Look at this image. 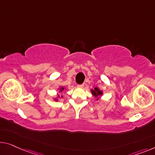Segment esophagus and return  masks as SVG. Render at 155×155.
<instances>
[{"label":"esophagus","mask_w":155,"mask_h":155,"mask_svg":"<svg viewBox=\"0 0 155 155\" xmlns=\"http://www.w3.org/2000/svg\"><path fill=\"white\" fill-rule=\"evenodd\" d=\"M84 86V84H80V85H77V87H80V88H81Z\"/></svg>","instance_id":"1"}]
</instances>
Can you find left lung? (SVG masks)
Segmentation results:
<instances>
[{"label":"left lung","instance_id":"1","mask_svg":"<svg viewBox=\"0 0 155 155\" xmlns=\"http://www.w3.org/2000/svg\"><path fill=\"white\" fill-rule=\"evenodd\" d=\"M91 92H92V95L94 96V97H99V96L102 95V94H103V92L100 91V90L97 87H94V89H92ZM97 100H99V98L97 99Z\"/></svg>","mask_w":155,"mask_h":155}]
</instances>
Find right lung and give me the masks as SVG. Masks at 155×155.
Returning <instances> with one entry per match:
<instances>
[{
  "instance_id": "obj_1",
  "label": "right lung",
  "mask_w": 155,
  "mask_h": 155,
  "mask_svg": "<svg viewBox=\"0 0 155 155\" xmlns=\"http://www.w3.org/2000/svg\"><path fill=\"white\" fill-rule=\"evenodd\" d=\"M64 87H60V88H59V90H60V91H59V92H62V91H63V90H64ZM58 97H60V96L58 95ZM61 97H63V96H61ZM54 100H55V101H58V99H57V98H55Z\"/></svg>"
}]
</instances>
